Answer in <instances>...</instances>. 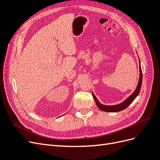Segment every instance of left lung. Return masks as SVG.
Returning <instances> with one entry per match:
<instances>
[{
	"label": "left lung",
	"mask_w": 160,
	"mask_h": 160,
	"mask_svg": "<svg viewBox=\"0 0 160 160\" xmlns=\"http://www.w3.org/2000/svg\"><path fill=\"white\" fill-rule=\"evenodd\" d=\"M142 83V71L141 65H140V61H139V79L137 88H136V89H135L133 93L131 95L129 98H128L126 99H125L124 101H123L122 103H121L118 105H105L101 104L99 102V101L98 100V99L96 98V97L95 96L93 92H92V95H93V97L95 101V103H96L97 105H98V107L101 110H102L103 111H106V112H118V111H122V110L125 109V108H127L128 106L133 102V100L136 98V97L139 93L140 89H141Z\"/></svg>",
	"instance_id": "1"
}]
</instances>
